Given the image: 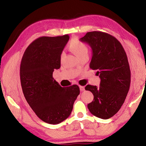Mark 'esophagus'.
<instances>
[{
  "mask_svg": "<svg viewBox=\"0 0 146 146\" xmlns=\"http://www.w3.org/2000/svg\"><path fill=\"white\" fill-rule=\"evenodd\" d=\"M80 91H85V87L83 86H80Z\"/></svg>",
  "mask_w": 146,
  "mask_h": 146,
  "instance_id": "1",
  "label": "esophagus"
}]
</instances>
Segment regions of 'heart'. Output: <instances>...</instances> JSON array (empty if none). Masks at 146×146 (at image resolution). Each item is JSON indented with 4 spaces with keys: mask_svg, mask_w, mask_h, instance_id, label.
Listing matches in <instances>:
<instances>
[{
    "mask_svg": "<svg viewBox=\"0 0 146 146\" xmlns=\"http://www.w3.org/2000/svg\"><path fill=\"white\" fill-rule=\"evenodd\" d=\"M69 48L72 52L78 58H80L84 56H88L89 48L85 42H83L77 38H73L69 44ZM64 56L63 53H61L60 57L62 58Z\"/></svg>",
    "mask_w": 146,
    "mask_h": 146,
    "instance_id": "b5f03b06",
    "label": "heart"
}]
</instances>
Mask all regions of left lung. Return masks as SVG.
<instances>
[{
  "instance_id": "left-lung-1",
  "label": "left lung",
  "mask_w": 146,
  "mask_h": 146,
  "mask_svg": "<svg viewBox=\"0 0 146 146\" xmlns=\"http://www.w3.org/2000/svg\"><path fill=\"white\" fill-rule=\"evenodd\" d=\"M80 40L91 47L90 67L98 70L100 78L99 87L91 85L85 87L94 95L88 108L96 117L109 119L120 110L129 91L131 74L127 54L121 42L107 33L88 32Z\"/></svg>"
}]
</instances>
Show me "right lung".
<instances>
[{"mask_svg": "<svg viewBox=\"0 0 146 146\" xmlns=\"http://www.w3.org/2000/svg\"><path fill=\"white\" fill-rule=\"evenodd\" d=\"M69 36H42L26 48L21 60L20 78L23 94L36 116L57 124L67 119L80 94L77 85L61 87L52 77L61 66V54Z\"/></svg>", "mask_w": 146, "mask_h": 146, "instance_id": "1", "label": "right lung"}]
</instances>
